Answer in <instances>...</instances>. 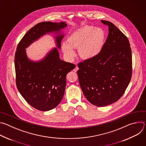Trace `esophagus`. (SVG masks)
I'll return each instance as SVG.
<instances>
[{
  "label": "esophagus",
  "mask_w": 146,
  "mask_h": 146,
  "mask_svg": "<svg viewBox=\"0 0 146 146\" xmlns=\"http://www.w3.org/2000/svg\"><path fill=\"white\" fill-rule=\"evenodd\" d=\"M78 70V66H76V68L74 69V70H74L75 72H76Z\"/></svg>",
  "instance_id": "1"
}]
</instances>
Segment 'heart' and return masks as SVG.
<instances>
[{
    "label": "heart",
    "mask_w": 146,
    "mask_h": 146,
    "mask_svg": "<svg viewBox=\"0 0 146 146\" xmlns=\"http://www.w3.org/2000/svg\"><path fill=\"white\" fill-rule=\"evenodd\" d=\"M105 33L99 28L85 26L73 32L68 38V44L62 46L64 51L70 58L74 55L73 48H78V54L83 58H92L101 51Z\"/></svg>",
    "instance_id": "heart-1"
}]
</instances>
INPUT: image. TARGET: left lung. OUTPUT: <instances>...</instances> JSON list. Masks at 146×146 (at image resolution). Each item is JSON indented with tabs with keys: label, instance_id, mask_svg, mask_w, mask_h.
Instances as JSON below:
<instances>
[{
	"label": "left lung",
	"instance_id": "8db88e82",
	"mask_svg": "<svg viewBox=\"0 0 146 146\" xmlns=\"http://www.w3.org/2000/svg\"><path fill=\"white\" fill-rule=\"evenodd\" d=\"M109 34L95 56L78 64L80 86L92 105L102 107L118 100L132 77V59L129 41L113 23L102 20Z\"/></svg>",
	"mask_w": 146,
	"mask_h": 146
}]
</instances>
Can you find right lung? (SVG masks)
I'll list each match as a JSON object with an SVG mask.
<instances>
[{
	"label": "right lung",
	"instance_id": "1",
	"mask_svg": "<svg viewBox=\"0 0 146 146\" xmlns=\"http://www.w3.org/2000/svg\"><path fill=\"white\" fill-rule=\"evenodd\" d=\"M66 26L65 22L38 23L28 31L17 47L14 58L17 87L29 105L40 111L52 110L59 105L64 95L66 75L76 66L60 60L56 48L37 62L28 59L25 48L40 36L59 32ZM63 37L61 35L56 36L59 48Z\"/></svg>",
	"mask_w": 146,
	"mask_h": 146
}]
</instances>
